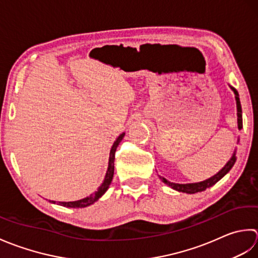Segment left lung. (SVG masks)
I'll list each match as a JSON object with an SVG mask.
<instances>
[{
  "mask_svg": "<svg viewBox=\"0 0 258 258\" xmlns=\"http://www.w3.org/2000/svg\"><path fill=\"white\" fill-rule=\"evenodd\" d=\"M232 88V87H230ZM232 90L235 93V98H236V103H237V120H238V129L240 130L243 128V117H241V106H240V101H239V96H238V92L236 91V89L232 88ZM236 161V157L235 154L233 155L232 158L227 162V164L225 165V167L223 168L222 170H220L216 175L213 176L212 178H209V179L202 181V182H196V183H175V182H170L168 181L166 178L164 177H160V179L164 181L165 183H167L168 186H170L171 188L176 189L178 191H181V192H186V194H196V192H201L206 190L207 188L212 187L213 185H215L217 181H219L227 173L230 169H232L234 164Z\"/></svg>",
  "mask_w": 258,
  "mask_h": 258,
  "instance_id": "obj_1",
  "label": "left lung"
}]
</instances>
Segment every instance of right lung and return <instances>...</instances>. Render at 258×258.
<instances>
[{"mask_svg":"<svg viewBox=\"0 0 258 258\" xmlns=\"http://www.w3.org/2000/svg\"><path fill=\"white\" fill-rule=\"evenodd\" d=\"M124 137V133L120 135L117 140L114 141V144L112 146L111 150H110V158H109V166H108V170L106 173V177H104V180L102 182V185L99 187L98 191L92 194V195L88 196L87 198H83L80 199V201H77V202H60L59 205L61 206H64V207H70V208H83V207H87V206H90L91 204H93L94 202H97L98 199L101 197L104 192L107 191V189L109 188L110 183L112 181V178H113V172H114V154H115V150H117V147L119 146L120 141L122 140V138ZM51 203H55V202H51Z\"/></svg>","mask_w":258,"mask_h":258,"instance_id":"add662e5","label":"right lung"}]
</instances>
